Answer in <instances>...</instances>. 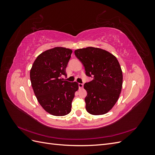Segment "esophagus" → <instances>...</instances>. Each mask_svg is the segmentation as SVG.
I'll return each instance as SVG.
<instances>
[{"mask_svg": "<svg viewBox=\"0 0 155 155\" xmlns=\"http://www.w3.org/2000/svg\"><path fill=\"white\" fill-rule=\"evenodd\" d=\"M78 87L79 88H82L83 87V83H78Z\"/></svg>", "mask_w": 155, "mask_h": 155, "instance_id": "obj_1", "label": "esophagus"}]
</instances>
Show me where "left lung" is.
<instances>
[{"instance_id": "1", "label": "left lung", "mask_w": 155, "mask_h": 155, "mask_svg": "<svg viewBox=\"0 0 155 155\" xmlns=\"http://www.w3.org/2000/svg\"><path fill=\"white\" fill-rule=\"evenodd\" d=\"M85 67V74L93 78L84 84L87 111L93 115L107 113L118 101L122 88L123 74L114 55L98 48L87 47L74 51Z\"/></svg>"}]
</instances>
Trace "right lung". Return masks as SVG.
<instances>
[{
	"label": "right lung",
	"instance_id": "1",
	"mask_svg": "<svg viewBox=\"0 0 155 155\" xmlns=\"http://www.w3.org/2000/svg\"><path fill=\"white\" fill-rule=\"evenodd\" d=\"M72 50L55 47L41 53L30 70V80L35 95L42 107L54 116H65L71 111L72 101L78 90L77 82L61 78Z\"/></svg>",
	"mask_w": 155,
	"mask_h": 155
}]
</instances>
